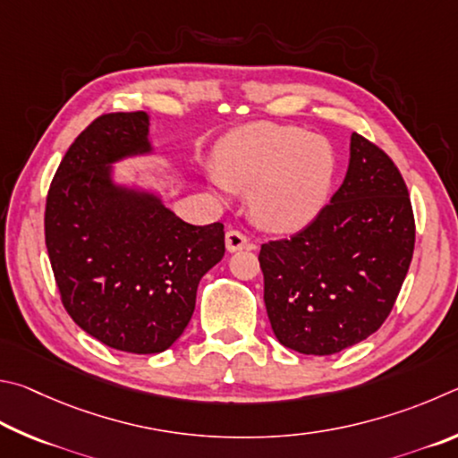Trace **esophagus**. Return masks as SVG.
<instances>
[{"label":"esophagus","instance_id":"obj_1","mask_svg":"<svg viewBox=\"0 0 458 458\" xmlns=\"http://www.w3.org/2000/svg\"><path fill=\"white\" fill-rule=\"evenodd\" d=\"M225 245H227V251L235 253V251H242V250H253V243L247 239L242 231L237 229H229L227 235H225Z\"/></svg>","mask_w":458,"mask_h":458}]
</instances>
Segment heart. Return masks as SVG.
<instances>
[{
	"label": "heart",
	"mask_w": 458,
	"mask_h": 458,
	"mask_svg": "<svg viewBox=\"0 0 458 458\" xmlns=\"http://www.w3.org/2000/svg\"><path fill=\"white\" fill-rule=\"evenodd\" d=\"M334 173V150L322 136L267 123L231 134L215 158L216 191H250L251 219L276 233L300 229L322 211Z\"/></svg>",
	"instance_id": "obj_1"
}]
</instances>
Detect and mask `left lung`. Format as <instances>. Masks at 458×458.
Segmentation results:
<instances>
[{"label":"left lung","mask_w":458,"mask_h":458,"mask_svg":"<svg viewBox=\"0 0 458 458\" xmlns=\"http://www.w3.org/2000/svg\"><path fill=\"white\" fill-rule=\"evenodd\" d=\"M412 251L403 174L354 132L346 179L330 203L300 233L261 245L263 300L276 338L311 356L366 340L394 308Z\"/></svg>","instance_id":"8db88e82"}]
</instances>
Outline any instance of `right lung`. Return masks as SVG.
Here are the masks:
<instances>
[{"mask_svg":"<svg viewBox=\"0 0 458 458\" xmlns=\"http://www.w3.org/2000/svg\"><path fill=\"white\" fill-rule=\"evenodd\" d=\"M147 112L102 114L64 155L46 199V247L70 318L108 348L158 354L181 338L221 223L191 225L112 165L150 155Z\"/></svg>","mask_w":458,"mask_h":458,"instance_id":"right-lung-1","label":"right lung"}]
</instances>
